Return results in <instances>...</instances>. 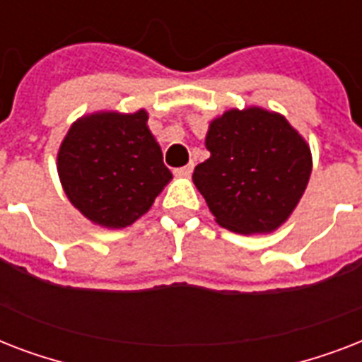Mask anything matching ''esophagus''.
<instances>
[{
  "label": "esophagus",
  "mask_w": 362,
  "mask_h": 362,
  "mask_svg": "<svg viewBox=\"0 0 362 362\" xmlns=\"http://www.w3.org/2000/svg\"><path fill=\"white\" fill-rule=\"evenodd\" d=\"M193 173V165H186V167H180V169H175V175L180 176V178H189Z\"/></svg>",
  "instance_id": "obj_1"
}]
</instances>
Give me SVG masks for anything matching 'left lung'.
Listing matches in <instances>:
<instances>
[{"label": "left lung", "instance_id": "1", "mask_svg": "<svg viewBox=\"0 0 362 362\" xmlns=\"http://www.w3.org/2000/svg\"><path fill=\"white\" fill-rule=\"evenodd\" d=\"M210 158L193 170L218 226L240 235L276 231L297 209L312 175V152L286 116L231 109L204 139Z\"/></svg>", "mask_w": 362, "mask_h": 362}]
</instances>
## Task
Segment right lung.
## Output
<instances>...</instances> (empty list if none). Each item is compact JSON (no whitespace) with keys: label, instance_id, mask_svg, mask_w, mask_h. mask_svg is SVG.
I'll list each match as a JSON object with an SVG mask.
<instances>
[{"label":"right lung","instance_id":"obj_1","mask_svg":"<svg viewBox=\"0 0 362 362\" xmlns=\"http://www.w3.org/2000/svg\"><path fill=\"white\" fill-rule=\"evenodd\" d=\"M58 175L71 204L107 229L146 214L173 178L144 109L78 118L59 144Z\"/></svg>","mask_w":362,"mask_h":362}]
</instances>
